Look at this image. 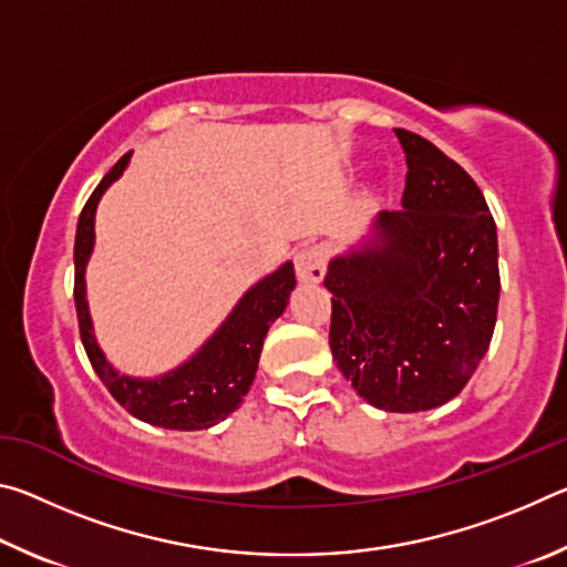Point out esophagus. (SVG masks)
I'll return each instance as SVG.
<instances>
[{
  "instance_id": "34e87169",
  "label": "esophagus",
  "mask_w": 567,
  "mask_h": 567,
  "mask_svg": "<svg viewBox=\"0 0 567 567\" xmlns=\"http://www.w3.org/2000/svg\"><path fill=\"white\" fill-rule=\"evenodd\" d=\"M295 270L302 282H320L324 277V270H328V247H305L302 252L295 257Z\"/></svg>"
}]
</instances>
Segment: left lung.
Listing matches in <instances>:
<instances>
[{
	"mask_svg": "<svg viewBox=\"0 0 567 567\" xmlns=\"http://www.w3.org/2000/svg\"><path fill=\"white\" fill-rule=\"evenodd\" d=\"M408 175L402 209L382 213L375 245L338 257L330 350L358 395L420 412L463 392L497 320V233L475 179L410 130H395Z\"/></svg>",
	"mask_w": 567,
	"mask_h": 567,
	"instance_id": "8db88e82",
	"label": "left lung"
}]
</instances>
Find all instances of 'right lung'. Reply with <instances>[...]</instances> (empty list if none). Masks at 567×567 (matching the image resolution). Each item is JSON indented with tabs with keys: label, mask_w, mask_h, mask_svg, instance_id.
Returning <instances> with one entry per match:
<instances>
[{
	"label": "right lung",
	"mask_w": 567,
	"mask_h": 567,
	"mask_svg": "<svg viewBox=\"0 0 567 567\" xmlns=\"http://www.w3.org/2000/svg\"><path fill=\"white\" fill-rule=\"evenodd\" d=\"M132 152L122 155L104 179L92 192L84 205L74 237V305L76 322H80V338L84 352L92 362L104 388L130 410L134 417L150 422V425L169 430H205L215 422L225 420L229 412L239 408V402L252 385L257 362H260L265 334L270 324L285 312L295 290V267L285 262L280 270L265 277L249 290L219 328L213 340L179 370L159 380H132L117 375L112 364L104 360L97 340L92 334V320L84 300V267H87L94 245V209L114 179L127 167Z\"/></svg>",
	"instance_id": "add662e5"
}]
</instances>
